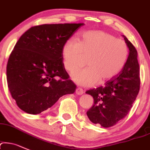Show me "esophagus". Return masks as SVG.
Wrapping results in <instances>:
<instances>
[{
  "mask_svg": "<svg viewBox=\"0 0 150 150\" xmlns=\"http://www.w3.org/2000/svg\"><path fill=\"white\" fill-rule=\"evenodd\" d=\"M83 92H84V91H83V90L81 88L78 87L76 88V94L77 95H82L83 94Z\"/></svg>",
  "mask_w": 150,
  "mask_h": 150,
  "instance_id": "obj_1",
  "label": "esophagus"
}]
</instances>
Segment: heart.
<instances>
[{
  "instance_id": "b5f03b06",
  "label": "heart",
  "mask_w": 150,
  "mask_h": 150,
  "mask_svg": "<svg viewBox=\"0 0 150 150\" xmlns=\"http://www.w3.org/2000/svg\"><path fill=\"white\" fill-rule=\"evenodd\" d=\"M63 65L73 71L87 59L88 67L76 69L71 78L79 85L91 86L100 81L112 79L120 73L129 56L127 43L113 35L101 30L83 33L79 41L71 38L62 47Z\"/></svg>"
}]
</instances>
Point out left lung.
<instances>
[{"label":"left lung","instance_id":"left-lung-1","mask_svg":"<svg viewBox=\"0 0 150 150\" xmlns=\"http://www.w3.org/2000/svg\"><path fill=\"white\" fill-rule=\"evenodd\" d=\"M123 36L129 50L124 68L117 76L106 82L104 86L86 91L94 100L93 107L86 112L88 119L106 128L114 126L126 117L140 88L137 52L132 43Z\"/></svg>","mask_w":150,"mask_h":150}]
</instances>
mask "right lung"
<instances>
[{
  "mask_svg": "<svg viewBox=\"0 0 150 150\" xmlns=\"http://www.w3.org/2000/svg\"><path fill=\"white\" fill-rule=\"evenodd\" d=\"M83 23L43 24L25 32L9 56L7 82L18 107L41 113L76 86L63 65L62 47Z\"/></svg>",
  "mask_w": 150,
  "mask_h": 150,
  "instance_id": "1",
  "label": "right lung"
}]
</instances>
